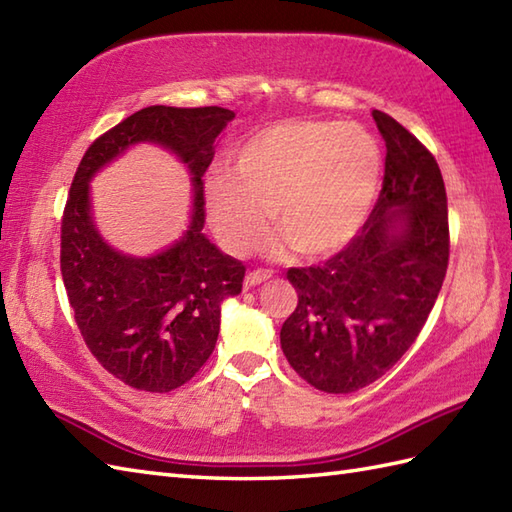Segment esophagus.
Segmentation results:
<instances>
[{"label":"esophagus","mask_w":512,"mask_h":512,"mask_svg":"<svg viewBox=\"0 0 512 512\" xmlns=\"http://www.w3.org/2000/svg\"><path fill=\"white\" fill-rule=\"evenodd\" d=\"M271 278V271H265V269H256V271H249V274L245 276V287L252 289V287H258L260 282H265Z\"/></svg>","instance_id":"obj_1"}]
</instances>
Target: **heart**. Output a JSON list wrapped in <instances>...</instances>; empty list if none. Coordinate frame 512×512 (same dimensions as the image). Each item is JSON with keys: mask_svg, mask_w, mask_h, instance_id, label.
<instances>
[{"mask_svg": "<svg viewBox=\"0 0 512 512\" xmlns=\"http://www.w3.org/2000/svg\"><path fill=\"white\" fill-rule=\"evenodd\" d=\"M381 175V149L361 124L282 120L238 144L232 170H214L203 181V208L232 254L252 252L274 212L282 234L271 252L295 247L302 258L317 260L359 236Z\"/></svg>", "mask_w": 512, "mask_h": 512, "instance_id": "obj_1", "label": "heart"}]
</instances>
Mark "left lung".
I'll list each match as a JSON object with an SVG mask.
<instances>
[{"label":"left lung","mask_w":512,"mask_h":512,"mask_svg":"<svg viewBox=\"0 0 512 512\" xmlns=\"http://www.w3.org/2000/svg\"><path fill=\"white\" fill-rule=\"evenodd\" d=\"M385 175L361 234L322 267L289 269L298 306L280 328L291 368L313 388L350 394L383 377L434 309L449 263L447 192L423 144L383 111Z\"/></svg>","instance_id":"8db88e82"}]
</instances>
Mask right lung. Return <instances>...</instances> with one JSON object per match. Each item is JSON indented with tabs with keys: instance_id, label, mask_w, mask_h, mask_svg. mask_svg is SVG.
<instances>
[{
	"instance_id": "right-lung-1",
	"label": "right lung",
	"mask_w": 512,
	"mask_h": 512,
	"mask_svg": "<svg viewBox=\"0 0 512 512\" xmlns=\"http://www.w3.org/2000/svg\"><path fill=\"white\" fill-rule=\"evenodd\" d=\"M234 111L153 105L135 111L89 146L61 225V274L87 348L113 377L144 392L190 381L217 346L221 304L241 293L245 267L203 234L206 173ZM157 143L191 173L189 227L149 257L124 255L97 232L91 179L131 145Z\"/></svg>"
}]
</instances>
